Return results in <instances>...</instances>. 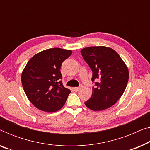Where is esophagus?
<instances>
[{"mask_svg": "<svg viewBox=\"0 0 150 150\" xmlns=\"http://www.w3.org/2000/svg\"><path fill=\"white\" fill-rule=\"evenodd\" d=\"M82 87H83V85H80V87H74V91H79V90L81 89Z\"/></svg>", "mask_w": 150, "mask_h": 150, "instance_id": "1", "label": "esophagus"}]
</instances>
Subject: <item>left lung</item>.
Masks as SVG:
<instances>
[{"label":"left lung","mask_w":150,"mask_h":150,"mask_svg":"<svg viewBox=\"0 0 150 150\" xmlns=\"http://www.w3.org/2000/svg\"><path fill=\"white\" fill-rule=\"evenodd\" d=\"M81 52L91 69V81L95 84L91 97L85 102V105L96 111L106 109L124 93L128 81V69L120 55L108 47H88Z\"/></svg>","instance_id":"8db88e82"}]
</instances>
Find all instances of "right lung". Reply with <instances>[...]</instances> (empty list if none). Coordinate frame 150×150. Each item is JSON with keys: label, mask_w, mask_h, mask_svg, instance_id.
<instances>
[{"label": "right lung", "mask_w": 150, "mask_h": 150, "mask_svg": "<svg viewBox=\"0 0 150 150\" xmlns=\"http://www.w3.org/2000/svg\"><path fill=\"white\" fill-rule=\"evenodd\" d=\"M71 50L54 48L34 55L22 74L24 91L30 102L41 110L57 111L64 105L71 91L63 85L60 69Z\"/></svg>", "instance_id": "add662e5"}]
</instances>
